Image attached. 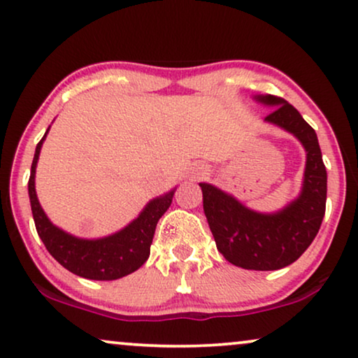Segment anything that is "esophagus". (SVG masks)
Segmentation results:
<instances>
[{
	"label": "esophagus",
	"mask_w": 358,
	"mask_h": 358,
	"mask_svg": "<svg viewBox=\"0 0 358 358\" xmlns=\"http://www.w3.org/2000/svg\"><path fill=\"white\" fill-rule=\"evenodd\" d=\"M203 174H206V168H199L197 169V178H202Z\"/></svg>",
	"instance_id": "34e87169"
}]
</instances>
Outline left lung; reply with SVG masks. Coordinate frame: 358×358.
<instances>
[{"label": "left lung", "mask_w": 358, "mask_h": 358, "mask_svg": "<svg viewBox=\"0 0 358 358\" xmlns=\"http://www.w3.org/2000/svg\"><path fill=\"white\" fill-rule=\"evenodd\" d=\"M257 99L278 106L264 120L294 134L308 152L299 197L276 213H258L210 184L199 185L202 187L203 213L217 248L227 262L245 270L273 271L294 263L321 229L326 213L327 171L317 134L299 111L281 96Z\"/></svg>", "instance_id": "8db88e82"}]
</instances>
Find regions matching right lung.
<instances>
[{"label": "right lung", "mask_w": 358, "mask_h": 358, "mask_svg": "<svg viewBox=\"0 0 358 358\" xmlns=\"http://www.w3.org/2000/svg\"><path fill=\"white\" fill-rule=\"evenodd\" d=\"M45 134L36 146L27 190H29L31 210L37 235L41 236L48 252L66 270L77 276L87 278V280L111 281L136 271L150 258L156 225L173 202L174 190L151 201L145 207V210L139 213L138 219H134L131 224L117 234L99 240H83L69 235L50 224L36 196V164Z\"/></svg>", "instance_id": "right-lung-1"}]
</instances>
